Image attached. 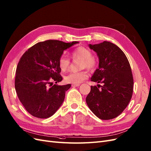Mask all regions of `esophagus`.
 I'll return each mask as SVG.
<instances>
[{"instance_id": "34e87169", "label": "esophagus", "mask_w": 151, "mask_h": 151, "mask_svg": "<svg viewBox=\"0 0 151 151\" xmlns=\"http://www.w3.org/2000/svg\"><path fill=\"white\" fill-rule=\"evenodd\" d=\"M80 84H73L72 85V87H79Z\"/></svg>"}]
</instances>
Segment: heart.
I'll use <instances>...</instances> for the list:
<instances>
[{"label":"heart","instance_id":"obj_1","mask_svg":"<svg viewBox=\"0 0 151 151\" xmlns=\"http://www.w3.org/2000/svg\"><path fill=\"white\" fill-rule=\"evenodd\" d=\"M71 56L74 59L81 60V68H87L88 70H93L96 66V60L92 56L91 51L84 47H79L72 52ZM70 61L65 55H61L59 59V66L61 71H66L70 66ZM88 77L87 72L81 71L78 72H71L65 77L64 80L66 83L79 84Z\"/></svg>","mask_w":151,"mask_h":151}]
</instances>
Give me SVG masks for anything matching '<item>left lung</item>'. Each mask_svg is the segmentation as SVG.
<instances>
[{"label": "left lung", "mask_w": 151, "mask_h": 151, "mask_svg": "<svg viewBox=\"0 0 151 151\" xmlns=\"http://www.w3.org/2000/svg\"><path fill=\"white\" fill-rule=\"evenodd\" d=\"M97 53L99 68L91 81L102 83L101 88L91 86L86 98L89 109L101 119H111L121 114L130 102L133 93V79L128 60L121 49L104 41L88 45Z\"/></svg>", "instance_id": "left-lung-1"}]
</instances>
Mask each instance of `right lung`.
Masks as SVG:
<instances>
[{
  "mask_svg": "<svg viewBox=\"0 0 151 151\" xmlns=\"http://www.w3.org/2000/svg\"><path fill=\"white\" fill-rule=\"evenodd\" d=\"M79 43L49 40L38 42L24 53L16 71L15 89L28 113L38 118H48L56 112L71 84L51 87L61 81L59 59L64 50Z\"/></svg>",
  "mask_w": 151,
  "mask_h": 151,
  "instance_id": "1",
  "label": "right lung"
}]
</instances>
